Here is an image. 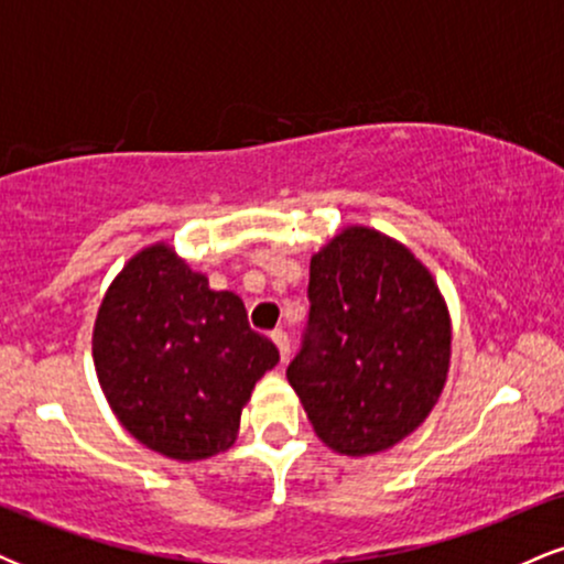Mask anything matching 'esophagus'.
<instances>
[{
  "label": "esophagus",
  "mask_w": 564,
  "mask_h": 564,
  "mask_svg": "<svg viewBox=\"0 0 564 564\" xmlns=\"http://www.w3.org/2000/svg\"><path fill=\"white\" fill-rule=\"evenodd\" d=\"M273 341H275V347H278V352H281V360H286L289 358V352H291V339H289V334L283 332V328H275L273 334Z\"/></svg>",
  "instance_id": "obj_1"
}]
</instances>
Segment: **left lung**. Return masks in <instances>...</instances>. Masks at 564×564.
Segmentation results:
<instances>
[{
    "label": "left lung",
    "instance_id": "left-lung-1",
    "mask_svg": "<svg viewBox=\"0 0 564 564\" xmlns=\"http://www.w3.org/2000/svg\"><path fill=\"white\" fill-rule=\"evenodd\" d=\"M307 300L286 379L315 435L347 456L392 448L448 377L451 318L435 278L403 243L347 228L310 260Z\"/></svg>",
    "mask_w": 564,
    "mask_h": 564
}]
</instances>
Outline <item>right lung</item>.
<instances>
[{
    "mask_svg": "<svg viewBox=\"0 0 564 564\" xmlns=\"http://www.w3.org/2000/svg\"><path fill=\"white\" fill-rule=\"evenodd\" d=\"M95 371L119 422L161 456L198 462L236 443L241 408L278 347L241 296L212 291L166 243L142 249L108 289L93 334Z\"/></svg>",
    "mask_w": 564,
    "mask_h": 564,
    "instance_id": "1",
    "label": "right lung"
}]
</instances>
